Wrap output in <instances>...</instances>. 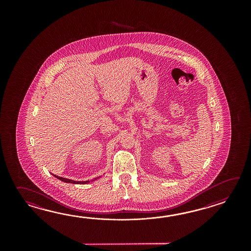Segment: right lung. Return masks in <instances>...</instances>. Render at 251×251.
<instances>
[{"label":"right lung","mask_w":251,"mask_h":251,"mask_svg":"<svg viewBox=\"0 0 251 251\" xmlns=\"http://www.w3.org/2000/svg\"><path fill=\"white\" fill-rule=\"evenodd\" d=\"M53 175V174H52ZM53 176H55V177H57L58 179H60L61 181L66 182V183H73V184H87V183H90V180H86V181H75V180H72V179H68V178H65V177H62V176H56V175H53ZM100 176H99V178H100ZM98 177H96L95 179H97ZM94 181V180H93Z\"/></svg>","instance_id":"add662e5"}]
</instances>
